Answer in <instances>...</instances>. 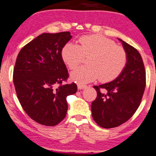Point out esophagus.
Listing matches in <instances>:
<instances>
[{"mask_svg": "<svg viewBox=\"0 0 156 156\" xmlns=\"http://www.w3.org/2000/svg\"><path fill=\"white\" fill-rule=\"evenodd\" d=\"M77 85H78V89H83L84 88H86V87H87V86H86V85H83V84L80 83H78V84H77Z\"/></svg>", "mask_w": 156, "mask_h": 156, "instance_id": "esophagus-1", "label": "esophagus"}]
</instances>
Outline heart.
Wrapping results in <instances>:
<instances>
[{
	"label": "heart",
	"mask_w": 156,
	"mask_h": 156,
	"mask_svg": "<svg viewBox=\"0 0 156 156\" xmlns=\"http://www.w3.org/2000/svg\"><path fill=\"white\" fill-rule=\"evenodd\" d=\"M79 44L67 42L62 49V58L70 69H75L88 56L87 65L71 73V78L82 83H89L100 78L103 82L117 78L127 64L124 48L112 39L99 34L85 35L78 39Z\"/></svg>",
	"instance_id": "b5f03b06"
}]
</instances>
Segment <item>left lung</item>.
I'll return each instance as SVG.
<instances>
[{
    "mask_svg": "<svg viewBox=\"0 0 156 156\" xmlns=\"http://www.w3.org/2000/svg\"><path fill=\"white\" fill-rule=\"evenodd\" d=\"M119 40L127 53L125 69L112 82L94 86L98 95L91 106L92 117L103 128H116L128 121L139 108L146 86L140 53L133 46Z\"/></svg>",
    "mask_w": 156,
    "mask_h": 156,
    "instance_id": "left-lung-1",
    "label": "left lung"
}]
</instances>
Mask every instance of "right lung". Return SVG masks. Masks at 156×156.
<instances>
[{
  "instance_id": "1",
  "label": "right lung",
  "mask_w": 156,
  "mask_h": 156,
  "mask_svg": "<svg viewBox=\"0 0 156 156\" xmlns=\"http://www.w3.org/2000/svg\"><path fill=\"white\" fill-rule=\"evenodd\" d=\"M70 32L44 33L20 50L14 68L16 93L23 110L41 125L54 126L67 114V97L77 92L75 83L62 84L69 77L62 49Z\"/></svg>"
}]
</instances>
